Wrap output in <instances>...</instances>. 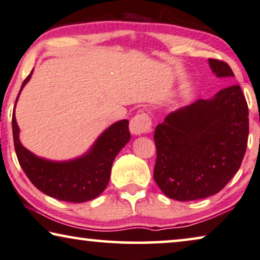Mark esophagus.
I'll return each instance as SVG.
<instances>
[{"instance_id": "obj_1", "label": "esophagus", "mask_w": 260, "mask_h": 260, "mask_svg": "<svg viewBox=\"0 0 260 260\" xmlns=\"http://www.w3.org/2000/svg\"><path fill=\"white\" fill-rule=\"evenodd\" d=\"M151 118L146 114V113H139L135 116H133L129 122V129L131 133L134 135H140L148 133L151 131Z\"/></svg>"}]
</instances>
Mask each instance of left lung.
<instances>
[{
    "label": "left lung",
    "mask_w": 260,
    "mask_h": 260,
    "mask_svg": "<svg viewBox=\"0 0 260 260\" xmlns=\"http://www.w3.org/2000/svg\"><path fill=\"white\" fill-rule=\"evenodd\" d=\"M218 78H233L224 61L208 58ZM248 108L239 85L170 113L154 131V180L168 198L213 196L239 170L247 147Z\"/></svg>",
    "instance_id": "left-lung-1"
}]
</instances>
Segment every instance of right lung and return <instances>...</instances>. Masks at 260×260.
<instances>
[{
  "instance_id": "obj_1",
  "label": "right lung",
  "mask_w": 260,
  "mask_h": 260,
  "mask_svg": "<svg viewBox=\"0 0 260 260\" xmlns=\"http://www.w3.org/2000/svg\"><path fill=\"white\" fill-rule=\"evenodd\" d=\"M30 76L31 73L22 83L20 93ZM12 122L14 146L22 170L36 188L61 202L85 203L100 196L108 185L115 156L131 139L128 120H120L98 138L87 154L56 162L39 158L22 146L15 108Z\"/></svg>"
}]
</instances>
